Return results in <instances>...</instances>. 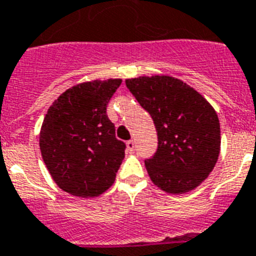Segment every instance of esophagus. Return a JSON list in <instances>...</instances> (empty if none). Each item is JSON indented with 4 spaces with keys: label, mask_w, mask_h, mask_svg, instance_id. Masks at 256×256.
I'll return each instance as SVG.
<instances>
[{
    "label": "esophagus",
    "mask_w": 256,
    "mask_h": 256,
    "mask_svg": "<svg viewBox=\"0 0 256 256\" xmlns=\"http://www.w3.org/2000/svg\"><path fill=\"white\" fill-rule=\"evenodd\" d=\"M126 152H128V153H133V152H134V142H133L132 140L126 142Z\"/></svg>",
    "instance_id": "1"
}]
</instances>
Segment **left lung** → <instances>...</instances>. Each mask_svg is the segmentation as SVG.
<instances>
[{
    "label": "left lung",
    "instance_id": "left-lung-1",
    "mask_svg": "<svg viewBox=\"0 0 256 256\" xmlns=\"http://www.w3.org/2000/svg\"><path fill=\"white\" fill-rule=\"evenodd\" d=\"M126 85L157 130V152L145 160L152 182L168 194L195 190L218 160L221 134L214 108L178 78L142 76L126 80Z\"/></svg>",
    "mask_w": 256,
    "mask_h": 256
}]
</instances>
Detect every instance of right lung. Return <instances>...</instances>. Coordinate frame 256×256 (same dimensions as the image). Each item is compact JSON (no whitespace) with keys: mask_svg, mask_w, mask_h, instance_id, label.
<instances>
[{"mask_svg":"<svg viewBox=\"0 0 256 256\" xmlns=\"http://www.w3.org/2000/svg\"><path fill=\"white\" fill-rule=\"evenodd\" d=\"M122 80H95L68 88L48 108L39 145L50 176L62 191L95 198L114 184L126 144L115 137L107 104Z\"/></svg>","mask_w":256,"mask_h":256,"instance_id":"right-lung-1","label":"right lung"}]
</instances>
